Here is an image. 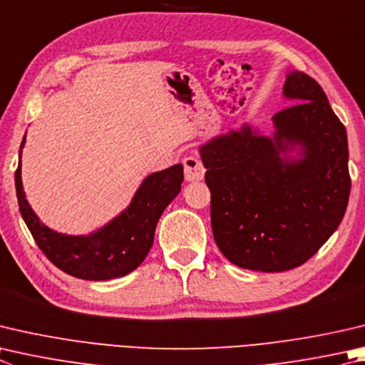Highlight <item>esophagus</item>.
I'll return each mask as SVG.
<instances>
[{"label": "esophagus", "instance_id": "esophagus-1", "mask_svg": "<svg viewBox=\"0 0 365 365\" xmlns=\"http://www.w3.org/2000/svg\"><path fill=\"white\" fill-rule=\"evenodd\" d=\"M183 172H185V178H187L188 182H197L204 178L205 169H204V164L197 160V158L187 156L183 160Z\"/></svg>", "mask_w": 365, "mask_h": 365}]
</instances>
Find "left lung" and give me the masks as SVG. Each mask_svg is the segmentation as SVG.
Segmentation results:
<instances>
[{
  "label": "left lung",
  "mask_w": 365,
  "mask_h": 365,
  "mask_svg": "<svg viewBox=\"0 0 365 365\" xmlns=\"http://www.w3.org/2000/svg\"><path fill=\"white\" fill-rule=\"evenodd\" d=\"M282 94L298 103L273 116V137L244 124L200 148L218 249L264 273L313 257L339 228L351 191L346 129L326 92L290 71Z\"/></svg>",
  "instance_id": "left-lung-1"
}]
</instances>
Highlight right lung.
Segmentation results:
<instances>
[{"instance_id": "add662e5", "label": "right lung", "mask_w": 365, "mask_h": 365, "mask_svg": "<svg viewBox=\"0 0 365 365\" xmlns=\"http://www.w3.org/2000/svg\"><path fill=\"white\" fill-rule=\"evenodd\" d=\"M25 137L21 145V155ZM22 165L16 170L19 209L33 240L58 269L86 281H107L134 271L153 246L164 209L180 193L183 165L175 164L142 182L130 204L101 230L86 236L62 235L41 223L25 197Z\"/></svg>"}]
</instances>
